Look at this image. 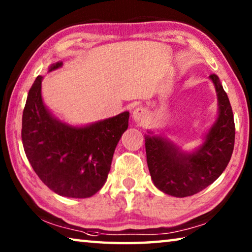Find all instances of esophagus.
<instances>
[{
  "label": "esophagus",
  "instance_id": "34e87169",
  "mask_svg": "<svg viewBox=\"0 0 252 252\" xmlns=\"http://www.w3.org/2000/svg\"><path fill=\"white\" fill-rule=\"evenodd\" d=\"M147 117H148L147 110L144 109L143 106H138V108H135L133 109V111H132V119H133L135 122L141 123L143 121H146Z\"/></svg>",
  "mask_w": 252,
  "mask_h": 252
}]
</instances>
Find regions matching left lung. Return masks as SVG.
Wrapping results in <instances>:
<instances>
[{"mask_svg":"<svg viewBox=\"0 0 252 252\" xmlns=\"http://www.w3.org/2000/svg\"><path fill=\"white\" fill-rule=\"evenodd\" d=\"M218 99V117L203 136L202 144L188 152L163 134L144 135L147 162L155 186L173 197H189L210 186L224 171L234 146L231 105L218 75L211 74Z\"/></svg>","mask_w":252,"mask_h":252,"instance_id":"1","label":"left lung"}]
</instances>
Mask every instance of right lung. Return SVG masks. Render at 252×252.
Segmentation results:
<instances>
[{
    "mask_svg": "<svg viewBox=\"0 0 252 252\" xmlns=\"http://www.w3.org/2000/svg\"><path fill=\"white\" fill-rule=\"evenodd\" d=\"M63 65L59 61L49 72ZM39 75L30 89L22 117L25 155L42 182L62 197L89 198L106 181L113 153L129 126V112L87 126L60 120L42 99Z\"/></svg>",
    "mask_w": 252,
    "mask_h": 252,
    "instance_id": "1",
    "label": "right lung"
}]
</instances>
